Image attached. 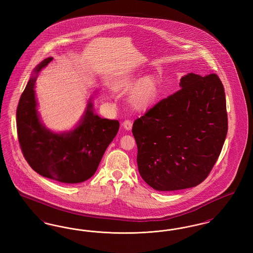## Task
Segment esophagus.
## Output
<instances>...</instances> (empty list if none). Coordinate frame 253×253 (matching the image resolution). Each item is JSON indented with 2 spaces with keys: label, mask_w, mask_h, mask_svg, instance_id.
Here are the masks:
<instances>
[{
  "label": "esophagus",
  "mask_w": 253,
  "mask_h": 253,
  "mask_svg": "<svg viewBox=\"0 0 253 253\" xmlns=\"http://www.w3.org/2000/svg\"><path fill=\"white\" fill-rule=\"evenodd\" d=\"M132 122L131 121H129V120H127V121H125L123 122V127H124V129L127 130V131H130V130L132 129Z\"/></svg>",
  "instance_id": "esophagus-1"
}]
</instances>
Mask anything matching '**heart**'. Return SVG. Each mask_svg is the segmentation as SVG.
<instances>
[{
  "label": "heart",
  "instance_id": "heart-1",
  "mask_svg": "<svg viewBox=\"0 0 253 253\" xmlns=\"http://www.w3.org/2000/svg\"><path fill=\"white\" fill-rule=\"evenodd\" d=\"M131 88L132 90L129 95V103L136 111L151 108L160 95L159 83L153 75L139 79L135 74H125L121 76L114 86V89L119 92H127Z\"/></svg>",
  "mask_w": 253,
  "mask_h": 253
}]
</instances>
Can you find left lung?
I'll return each mask as SVG.
<instances>
[{"mask_svg":"<svg viewBox=\"0 0 253 253\" xmlns=\"http://www.w3.org/2000/svg\"><path fill=\"white\" fill-rule=\"evenodd\" d=\"M179 86L132 124L138 171L157 191L184 190L203 182L228 132L225 90L216 74L190 73Z\"/></svg>","mask_w":253,"mask_h":253,"instance_id":"obj_1","label":"left lung"}]
</instances>
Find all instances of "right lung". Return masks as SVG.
I'll use <instances>...</instances> for the list:
<instances>
[{
  "instance_id": "right-lung-1",
  "label": "right lung",
  "mask_w": 253,
  "mask_h": 253,
  "mask_svg": "<svg viewBox=\"0 0 253 253\" xmlns=\"http://www.w3.org/2000/svg\"><path fill=\"white\" fill-rule=\"evenodd\" d=\"M52 58L37 65L24 89L16 113L18 139L29 166L39 174L65 184L81 183L94 175L120 122L101 119L91 99L80 124L70 132L56 133L45 128L37 111L35 83L38 73Z\"/></svg>"
}]
</instances>
